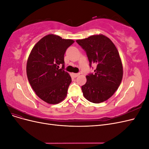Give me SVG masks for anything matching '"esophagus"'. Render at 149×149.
<instances>
[{"label": "esophagus", "instance_id": "34e87169", "mask_svg": "<svg viewBox=\"0 0 149 149\" xmlns=\"http://www.w3.org/2000/svg\"><path fill=\"white\" fill-rule=\"evenodd\" d=\"M79 73H73V76L74 77H75V78H76V77H78V76H79Z\"/></svg>", "mask_w": 149, "mask_h": 149}]
</instances>
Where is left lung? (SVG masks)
<instances>
[{
    "label": "left lung",
    "instance_id": "8db88e82",
    "mask_svg": "<svg viewBox=\"0 0 149 149\" xmlns=\"http://www.w3.org/2000/svg\"><path fill=\"white\" fill-rule=\"evenodd\" d=\"M86 52L89 65L96 64L94 74L86 76L81 86L84 97L93 103L109 99L118 89L123 79V67L118 49L111 40L102 34L76 40Z\"/></svg>",
    "mask_w": 149,
    "mask_h": 149
}]
</instances>
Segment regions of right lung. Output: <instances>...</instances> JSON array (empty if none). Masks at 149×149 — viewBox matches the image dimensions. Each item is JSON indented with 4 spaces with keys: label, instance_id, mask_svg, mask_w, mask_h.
Masks as SVG:
<instances>
[{
    "label": "right lung",
    "instance_id": "1",
    "mask_svg": "<svg viewBox=\"0 0 149 149\" xmlns=\"http://www.w3.org/2000/svg\"><path fill=\"white\" fill-rule=\"evenodd\" d=\"M74 42L60 36L49 34L40 39L31 49L26 63L29 81L36 94L43 101L56 104L63 101L71 82L63 70L64 55ZM62 65L61 69L59 65Z\"/></svg>",
    "mask_w": 149,
    "mask_h": 149
}]
</instances>
